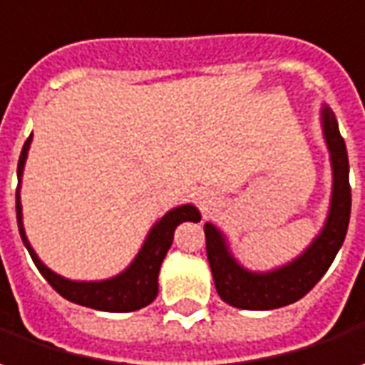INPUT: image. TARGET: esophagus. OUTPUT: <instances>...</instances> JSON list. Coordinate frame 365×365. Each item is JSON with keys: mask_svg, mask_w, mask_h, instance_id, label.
<instances>
[{"mask_svg": "<svg viewBox=\"0 0 365 365\" xmlns=\"http://www.w3.org/2000/svg\"><path fill=\"white\" fill-rule=\"evenodd\" d=\"M197 203H200V207L203 209V211H209V209L213 207V203H215V197L211 195V193H207V191H201V193H197Z\"/></svg>", "mask_w": 365, "mask_h": 365, "instance_id": "34e87169", "label": "esophagus"}]
</instances>
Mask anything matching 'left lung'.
Returning a JSON list of instances; mask_svg holds the SVG:
<instances>
[{
	"label": "left lung",
	"instance_id": "obj_1",
	"mask_svg": "<svg viewBox=\"0 0 365 365\" xmlns=\"http://www.w3.org/2000/svg\"><path fill=\"white\" fill-rule=\"evenodd\" d=\"M320 124L332 165V195L324 225L302 253L271 271H251L237 261L217 225L205 223L203 227L213 282L227 304L243 310H272L292 304L324 277L340 251L350 223V164L338 120L328 104L320 108Z\"/></svg>",
	"mask_w": 365,
	"mask_h": 365
}]
</instances>
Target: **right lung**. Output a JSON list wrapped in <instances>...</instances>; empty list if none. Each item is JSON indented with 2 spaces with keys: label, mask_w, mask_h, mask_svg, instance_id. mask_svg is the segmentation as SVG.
<instances>
[{
  "label": "right lung",
  "mask_w": 365,
  "mask_h": 365,
  "mask_svg": "<svg viewBox=\"0 0 365 365\" xmlns=\"http://www.w3.org/2000/svg\"><path fill=\"white\" fill-rule=\"evenodd\" d=\"M33 134L25 140L17 164V193H15V209H17V227L23 245L31 255L35 267L47 279L53 289L57 290L63 298H67L81 307L103 310V312H134L140 308L148 307L158 297V274L165 255L174 241L175 227L183 221H200V209L191 203H183L178 207L170 209L165 215L158 219L148 231L144 243L140 247L138 255L134 261L116 277L104 280H71L61 277L55 271H51L45 262L41 261L35 249L27 239L25 227H23V207H21V180L27 154L31 148Z\"/></svg>",
  "instance_id": "obj_1"
}]
</instances>
